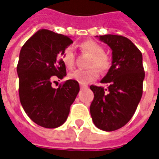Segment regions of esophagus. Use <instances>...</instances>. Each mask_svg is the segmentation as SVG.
<instances>
[{"mask_svg": "<svg viewBox=\"0 0 159 159\" xmlns=\"http://www.w3.org/2000/svg\"><path fill=\"white\" fill-rule=\"evenodd\" d=\"M85 87H86V86H85V85H80V89H84V88H85Z\"/></svg>", "mask_w": 159, "mask_h": 159, "instance_id": "obj_1", "label": "esophagus"}]
</instances>
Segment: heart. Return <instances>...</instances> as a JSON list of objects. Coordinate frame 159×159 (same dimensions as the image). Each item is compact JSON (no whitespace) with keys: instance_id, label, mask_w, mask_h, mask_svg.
Listing matches in <instances>:
<instances>
[{"instance_id":"b5f03b06","label":"heart","mask_w":159,"mask_h":159,"mask_svg":"<svg viewBox=\"0 0 159 159\" xmlns=\"http://www.w3.org/2000/svg\"><path fill=\"white\" fill-rule=\"evenodd\" d=\"M80 48L83 51L92 55L89 67L92 68L87 70L76 69L69 74V78L76 80L80 84L85 85L94 81L98 77L99 73L96 67H98L101 72H105L110 68V60L109 56L104 53L103 47L94 41L89 40L84 42L80 45ZM61 61L67 68H73L74 65V56L72 48H67L64 50L61 55Z\"/></svg>"}]
</instances>
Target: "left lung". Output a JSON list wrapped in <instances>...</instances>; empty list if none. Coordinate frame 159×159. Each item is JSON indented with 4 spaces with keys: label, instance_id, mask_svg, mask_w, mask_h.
<instances>
[{
    "label": "left lung",
    "instance_id": "obj_1",
    "mask_svg": "<svg viewBox=\"0 0 159 159\" xmlns=\"http://www.w3.org/2000/svg\"><path fill=\"white\" fill-rule=\"evenodd\" d=\"M112 49V65L101 83L92 85L94 98L90 106L93 123L103 131H115L130 121L141 99L145 72L142 54L128 38L120 35L97 36Z\"/></svg>",
    "mask_w": 159,
    "mask_h": 159
}]
</instances>
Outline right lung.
Here are the masks:
<instances>
[{
  "label": "right lung",
  "instance_id": "right-lung-1",
  "mask_svg": "<svg viewBox=\"0 0 159 159\" xmlns=\"http://www.w3.org/2000/svg\"><path fill=\"white\" fill-rule=\"evenodd\" d=\"M71 43L69 37L42 29L20 50L17 66L20 103L28 116L43 128L63 124L80 92L74 80H68L57 89L51 86L53 79L61 80L67 75L60 56Z\"/></svg>",
  "mask_w": 159,
  "mask_h": 159
}]
</instances>
